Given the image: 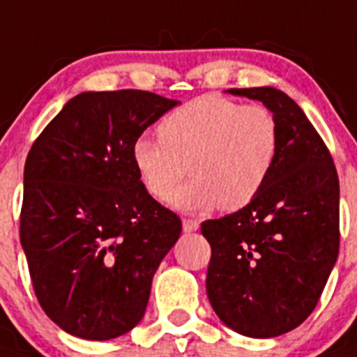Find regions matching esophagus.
Listing matches in <instances>:
<instances>
[{
    "label": "esophagus",
    "mask_w": 357,
    "mask_h": 357,
    "mask_svg": "<svg viewBox=\"0 0 357 357\" xmlns=\"http://www.w3.org/2000/svg\"><path fill=\"white\" fill-rule=\"evenodd\" d=\"M199 228L197 219H183V230L185 231H196Z\"/></svg>",
    "instance_id": "esophagus-1"
}]
</instances>
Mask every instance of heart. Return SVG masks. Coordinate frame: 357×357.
Returning <instances> with one entry per match:
<instances>
[{
  "mask_svg": "<svg viewBox=\"0 0 357 357\" xmlns=\"http://www.w3.org/2000/svg\"><path fill=\"white\" fill-rule=\"evenodd\" d=\"M158 135L135 142L136 169L156 199H167L188 170L190 183L172 203L192 212L244 208L264 188L280 149L278 122L266 105L219 95H203L169 113Z\"/></svg>",
  "mask_w": 357,
  "mask_h": 357,
  "instance_id": "heart-1",
  "label": "heart"
}]
</instances>
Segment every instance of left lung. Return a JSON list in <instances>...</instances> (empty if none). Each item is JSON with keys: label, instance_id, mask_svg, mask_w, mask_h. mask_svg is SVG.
<instances>
[{"label": "left lung", "instance_id": "left-lung-1", "mask_svg": "<svg viewBox=\"0 0 357 357\" xmlns=\"http://www.w3.org/2000/svg\"><path fill=\"white\" fill-rule=\"evenodd\" d=\"M260 100L280 131L277 163L259 196L208 219L206 293L235 333L275 337L298 327L320 300L340 252V181L327 145L298 104L275 88H231Z\"/></svg>", "mask_w": 357, "mask_h": 357}]
</instances>
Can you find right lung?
<instances>
[{"label":"right lung","instance_id":"right-lung-1","mask_svg":"<svg viewBox=\"0 0 357 357\" xmlns=\"http://www.w3.org/2000/svg\"><path fill=\"white\" fill-rule=\"evenodd\" d=\"M176 104L142 89L80 93L26 156L21 246L39 305L73 336L129 333L181 234L132 160L142 132Z\"/></svg>","mask_w":357,"mask_h":357}]
</instances>
